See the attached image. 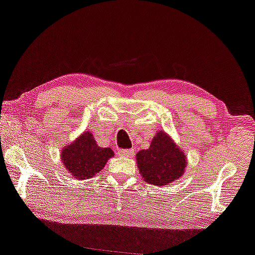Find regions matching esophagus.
Wrapping results in <instances>:
<instances>
[{"instance_id":"esophagus-1","label":"esophagus","mask_w":255,"mask_h":255,"mask_svg":"<svg viewBox=\"0 0 255 255\" xmlns=\"http://www.w3.org/2000/svg\"><path fill=\"white\" fill-rule=\"evenodd\" d=\"M133 153V150L132 149H127V150H120L119 151V155L120 157H123V158H128V157H131V155Z\"/></svg>"}]
</instances>
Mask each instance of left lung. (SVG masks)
<instances>
[{"label":"left lung","instance_id":"1","mask_svg":"<svg viewBox=\"0 0 255 255\" xmlns=\"http://www.w3.org/2000/svg\"><path fill=\"white\" fill-rule=\"evenodd\" d=\"M136 166L148 184L165 186L183 176L187 158L165 131H158L148 149L135 155Z\"/></svg>","mask_w":255,"mask_h":255}]
</instances>
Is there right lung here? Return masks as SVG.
<instances>
[{
	"instance_id": "add662e5",
	"label": "right lung",
	"mask_w": 255,
	"mask_h": 255,
	"mask_svg": "<svg viewBox=\"0 0 255 255\" xmlns=\"http://www.w3.org/2000/svg\"><path fill=\"white\" fill-rule=\"evenodd\" d=\"M114 156L111 148H102L90 131L81 133L61 151V160L70 175L77 179H89L97 175Z\"/></svg>"
}]
</instances>
